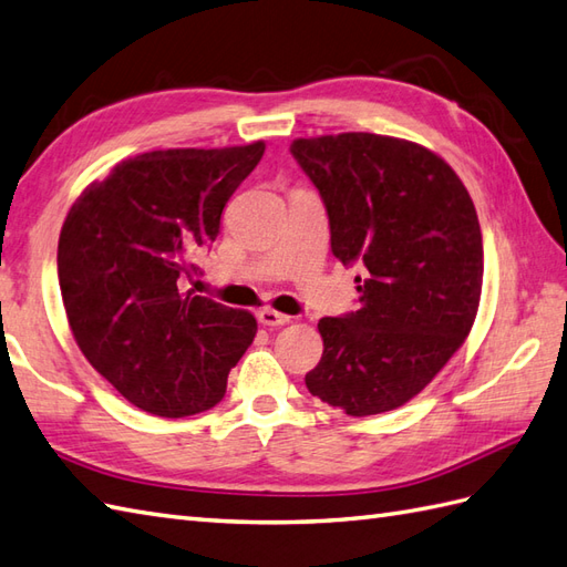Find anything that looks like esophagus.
Returning <instances> with one entry per match:
<instances>
[{
    "instance_id": "esophagus-1",
    "label": "esophagus",
    "mask_w": 567,
    "mask_h": 567,
    "mask_svg": "<svg viewBox=\"0 0 567 567\" xmlns=\"http://www.w3.org/2000/svg\"><path fill=\"white\" fill-rule=\"evenodd\" d=\"M258 321H260L262 326L278 328V326L289 323V316H287V313H280V311H275V309H260V311H258Z\"/></svg>"
}]
</instances>
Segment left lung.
<instances>
[{
	"instance_id": "obj_1",
	"label": "left lung",
	"mask_w": 567,
	"mask_h": 567,
	"mask_svg": "<svg viewBox=\"0 0 567 567\" xmlns=\"http://www.w3.org/2000/svg\"><path fill=\"white\" fill-rule=\"evenodd\" d=\"M319 188L331 251L362 266L360 309L319 321L311 396L364 417L417 396L476 321L483 236L462 178L415 142L340 133L289 144Z\"/></svg>"
}]
</instances>
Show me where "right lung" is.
Returning a JSON list of instances; mask_svg holds the SVG:
<instances>
[{
  "mask_svg": "<svg viewBox=\"0 0 567 567\" xmlns=\"http://www.w3.org/2000/svg\"><path fill=\"white\" fill-rule=\"evenodd\" d=\"M262 152V142L144 152L113 166L70 207L58 278L72 336L91 367L140 411H209L254 343V313L183 287Z\"/></svg>",
  "mask_w": 567,
  "mask_h": 567,
  "instance_id": "1",
  "label": "right lung"
}]
</instances>
